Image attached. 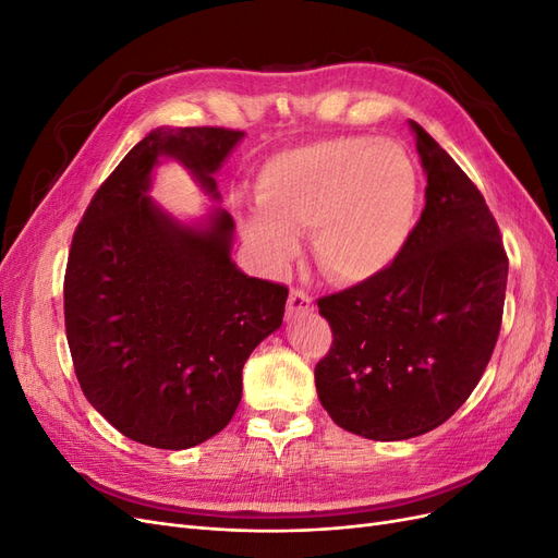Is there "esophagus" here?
I'll list each match as a JSON object with an SVG mask.
<instances>
[{
    "label": "esophagus",
    "instance_id": "obj_1",
    "mask_svg": "<svg viewBox=\"0 0 558 558\" xmlns=\"http://www.w3.org/2000/svg\"><path fill=\"white\" fill-rule=\"evenodd\" d=\"M314 310V300L302 291V289H291L289 293V305H286V314L295 316V314H305Z\"/></svg>",
    "mask_w": 558,
    "mask_h": 558
}]
</instances>
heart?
<instances>
[{
	"mask_svg": "<svg viewBox=\"0 0 558 558\" xmlns=\"http://www.w3.org/2000/svg\"><path fill=\"white\" fill-rule=\"evenodd\" d=\"M416 170L391 140H332L283 150L256 179V216L244 234L279 269L310 232L320 275L361 283L400 256L414 226Z\"/></svg>",
	"mask_w": 558,
	"mask_h": 558,
	"instance_id": "obj_1",
	"label": "heart"
}]
</instances>
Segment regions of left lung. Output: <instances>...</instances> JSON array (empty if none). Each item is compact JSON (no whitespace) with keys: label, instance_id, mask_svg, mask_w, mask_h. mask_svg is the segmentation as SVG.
Masks as SVG:
<instances>
[{"label":"left lung","instance_id":"obj_1","mask_svg":"<svg viewBox=\"0 0 558 558\" xmlns=\"http://www.w3.org/2000/svg\"><path fill=\"white\" fill-rule=\"evenodd\" d=\"M428 177L426 207L400 256L375 279L318 298L332 344L316 363L318 400L337 426L393 442L461 408L492 361L508 253L477 185L410 121Z\"/></svg>","mask_w":558,"mask_h":558}]
</instances>
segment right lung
<instances>
[{"mask_svg":"<svg viewBox=\"0 0 558 558\" xmlns=\"http://www.w3.org/2000/svg\"><path fill=\"white\" fill-rule=\"evenodd\" d=\"M244 137L160 128L118 162L74 232L64 328L83 396L134 442L189 449L221 433L242 400V367L281 326L289 289L230 260L232 216L185 228L148 199L160 156L218 197L214 172Z\"/></svg>","mask_w":558,"mask_h":558,"instance_id":"add662e5","label":"right lung"}]
</instances>
